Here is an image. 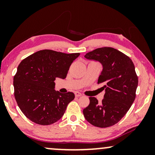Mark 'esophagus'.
I'll return each mask as SVG.
<instances>
[{"label": "esophagus", "instance_id": "1", "mask_svg": "<svg viewBox=\"0 0 155 155\" xmlns=\"http://www.w3.org/2000/svg\"><path fill=\"white\" fill-rule=\"evenodd\" d=\"M75 95L76 97H81L82 94L80 92H75Z\"/></svg>", "mask_w": 155, "mask_h": 155}]
</instances>
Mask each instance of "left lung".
I'll return each mask as SVG.
<instances>
[{"label":"left lung","mask_w":155,"mask_h":155,"mask_svg":"<svg viewBox=\"0 0 155 155\" xmlns=\"http://www.w3.org/2000/svg\"><path fill=\"white\" fill-rule=\"evenodd\" d=\"M84 58L99 61L103 69L98 84L105 94L101 103L90 97V104L83 109L85 119L93 126L107 128L119 121L135 99L138 78L131 59L116 48L102 47L86 54Z\"/></svg>","instance_id":"8db88e82"}]
</instances>
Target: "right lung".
I'll return each instance as SVG.
<instances>
[{"label": "right lung", "mask_w": 155, "mask_h": 155, "mask_svg": "<svg viewBox=\"0 0 155 155\" xmlns=\"http://www.w3.org/2000/svg\"><path fill=\"white\" fill-rule=\"evenodd\" d=\"M79 56V53L68 54L45 49L21 61L13 78L14 95L27 118L46 126L62 118L75 94L55 90L54 80L65 79L72 63Z\"/></svg>", "instance_id": "add662e5"}]
</instances>
